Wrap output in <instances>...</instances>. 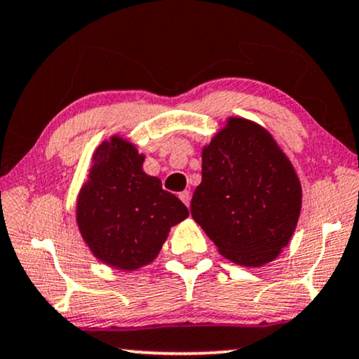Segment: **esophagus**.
Returning <instances> with one entry per match:
<instances>
[{"instance_id": "esophagus-1", "label": "esophagus", "mask_w": 359, "mask_h": 359, "mask_svg": "<svg viewBox=\"0 0 359 359\" xmlns=\"http://www.w3.org/2000/svg\"><path fill=\"white\" fill-rule=\"evenodd\" d=\"M180 199L183 201V204H184V205H188V207H189V202H191V192H189V191H183V192H180Z\"/></svg>"}]
</instances>
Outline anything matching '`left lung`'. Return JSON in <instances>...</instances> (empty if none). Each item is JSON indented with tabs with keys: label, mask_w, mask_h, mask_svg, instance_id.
Returning <instances> with one entry per match:
<instances>
[{
	"label": "left lung",
	"mask_w": 359,
	"mask_h": 359,
	"mask_svg": "<svg viewBox=\"0 0 359 359\" xmlns=\"http://www.w3.org/2000/svg\"><path fill=\"white\" fill-rule=\"evenodd\" d=\"M301 197L298 175L272 134L231 116L202 149L191 215L228 261L261 267L292 240Z\"/></svg>",
	"instance_id": "left-lung-1"
}]
</instances>
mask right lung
Masks as SVG:
<instances>
[{"label": "right lung", "mask_w": 359, "mask_h": 359, "mask_svg": "<svg viewBox=\"0 0 359 359\" xmlns=\"http://www.w3.org/2000/svg\"><path fill=\"white\" fill-rule=\"evenodd\" d=\"M136 145L119 136L103 141L92 155L87 181L77 196L76 222L98 261L118 270L154 262L170 228L189 215L162 181L142 170Z\"/></svg>", "instance_id": "right-lung-1"}]
</instances>
